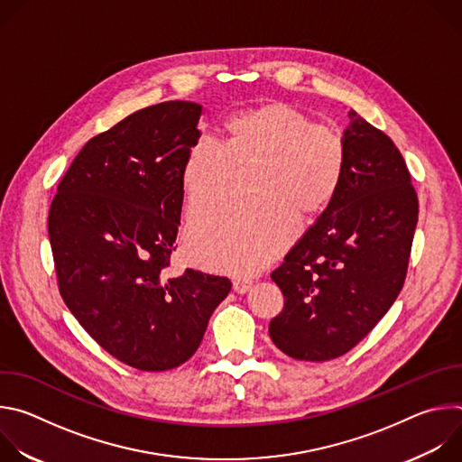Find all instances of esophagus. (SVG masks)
Listing matches in <instances>:
<instances>
[{"instance_id":"34e87169","label":"esophagus","mask_w":462,"mask_h":462,"mask_svg":"<svg viewBox=\"0 0 462 462\" xmlns=\"http://www.w3.org/2000/svg\"><path fill=\"white\" fill-rule=\"evenodd\" d=\"M232 287H234V291L237 294H246L252 289V280H248V278H236Z\"/></svg>"}]
</instances>
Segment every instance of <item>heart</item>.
Returning <instances> with one entry per match:
<instances>
[{"mask_svg":"<svg viewBox=\"0 0 462 462\" xmlns=\"http://www.w3.org/2000/svg\"><path fill=\"white\" fill-rule=\"evenodd\" d=\"M346 143L337 129L303 111L267 100L232 113L219 144L195 143L184 157L180 184L191 214L228 191L236 170L254 162L243 201L216 205L191 219L188 254L203 267L250 273L278 255L298 230V214L323 212L344 179Z\"/></svg>","mask_w":462,"mask_h":462,"instance_id":"1","label":"heart"}]
</instances>
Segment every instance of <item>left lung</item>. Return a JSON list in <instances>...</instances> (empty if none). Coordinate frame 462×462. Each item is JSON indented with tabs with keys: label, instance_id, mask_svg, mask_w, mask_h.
Here are the masks:
<instances>
[{
	"label": "left lung",
	"instance_id": "obj_1",
	"mask_svg": "<svg viewBox=\"0 0 462 462\" xmlns=\"http://www.w3.org/2000/svg\"><path fill=\"white\" fill-rule=\"evenodd\" d=\"M338 193L271 274L283 310L269 333L296 360L351 351L402 291L419 199L408 166L383 131L349 111Z\"/></svg>",
	"mask_w": 462,
	"mask_h": 462
}]
</instances>
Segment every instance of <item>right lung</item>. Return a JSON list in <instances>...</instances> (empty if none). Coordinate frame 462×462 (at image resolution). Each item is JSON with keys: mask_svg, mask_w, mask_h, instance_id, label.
Masks as SVG:
<instances>
[{"mask_svg": "<svg viewBox=\"0 0 462 462\" xmlns=\"http://www.w3.org/2000/svg\"><path fill=\"white\" fill-rule=\"evenodd\" d=\"M203 107L171 100L93 137L58 184L49 239L60 294L116 360L141 371L184 364L228 296V278H168L180 225L186 152Z\"/></svg>", "mask_w": 462, "mask_h": 462, "instance_id": "obj_1", "label": "right lung"}]
</instances>
